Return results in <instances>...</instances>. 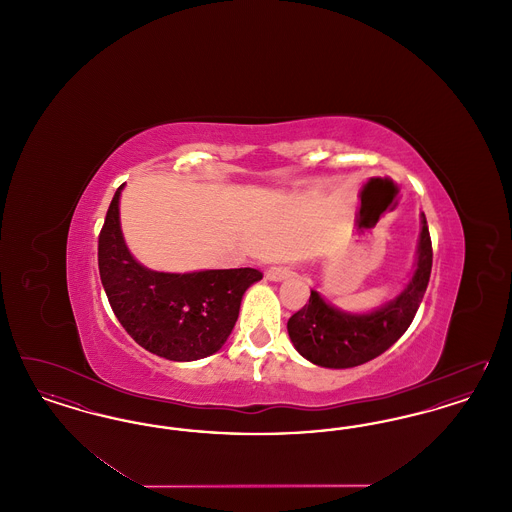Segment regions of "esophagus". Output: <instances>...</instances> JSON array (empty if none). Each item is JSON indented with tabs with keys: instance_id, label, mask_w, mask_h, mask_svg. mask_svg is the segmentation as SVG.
<instances>
[{
	"instance_id": "34e87169",
	"label": "esophagus",
	"mask_w": 512,
	"mask_h": 512,
	"mask_svg": "<svg viewBox=\"0 0 512 512\" xmlns=\"http://www.w3.org/2000/svg\"><path fill=\"white\" fill-rule=\"evenodd\" d=\"M290 276H292V268L272 267L267 270V278L270 282H282V280H286Z\"/></svg>"
}]
</instances>
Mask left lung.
<instances>
[{"label": "left lung", "mask_w": 512, "mask_h": 512, "mask_svg": "<svg viewBox=\"0 0 512 512\" xmlns=\"http://www.w3.org/2000/svg\"><path fill=\"white\" fill-rule=\"evenodd\" d=\"M430 272L432 242L422 213L413 276L403 292L370 313H347L311 290L309 303L288 320L293 347L301 357L324 368H351L376 359L411 326Z\"/></svg>", "instance_id": "left-lung-1"}]
</instances>
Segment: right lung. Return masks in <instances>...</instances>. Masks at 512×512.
I'll use <instances>...</instances> for the list:
<instances>
[{
    "label": "right lung",
    "mask_w": 512,
    "mask_h": 512,
    "mask_svg": "<svg viewBox=\"0 0 512 512\" xmlns=\"http://www.w3.org/2000/svg\"><path fill=\"white\" fill-rule=\"evenodd\" d=\"M121 188L99 232L101 284L122 328L149 353L190 363L217 353L228 340L255 268L157 272L134 259L121 230Z\"/></svg>",
    "instance_id": "obj_1"
}]
</instances>
